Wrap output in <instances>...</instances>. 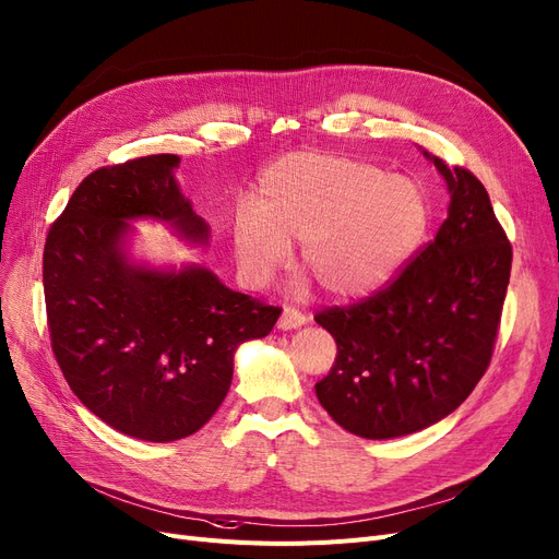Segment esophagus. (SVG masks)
I'll use <instances>...</instances> for the list:
<instances>
[{"label":"esophagus","mask_w":559,"mask_h":559,"mask_svg":"<svg viewBox=\"0 0 559 559\" xmlns=\"http://www.w3.org/2000/svg\"><path fill=\"white\" fill-rule=\"evenodd\" d=\"M306 324V314L299 312L297 308H285L281 312V320H278V329L289 331V329H299Z\"/></svg>","instance_id":"esophagus-1"}]
</instances>
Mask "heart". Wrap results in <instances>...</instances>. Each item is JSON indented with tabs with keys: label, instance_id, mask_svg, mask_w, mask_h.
Segmentation results:
<instances>
[{
	"label": "heart",
	"instance_id": "heart-1",
	"mask_svg": "<svg viewBox=\"0 0 559 559\" xmlns=\"http://www.w3.org/2000/svg\"><path fill=\"white\" fill-rule=\"evenodd\" d=\"M258 212L235 224V253L249 278L266 283L287 264L289 245H301V266L335 299L366 297L391 281L429 224L418 182L320 153L272 166Z\"/></svg>",
	"mask_w": 559,
	"mask_h": 559
}]
</instances>
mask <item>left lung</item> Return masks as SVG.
<instances>
[{"mask_svg":"<svg viewBox=\"0 0 559 559\" xmlns=\"http://www.w3.org/2000/svg\"><path fill=\"white\" fill-rule=\"evenodd\" d=\"M427 157L450 191L439 233L372 297L314 314L337 345L314 393L360 439H395L443 420L493 356L512 245L484 185Z\"/></svg>","mask_w":559,"mask_h":559,"instance_id":"8db88e82","label":"left lung"}]
</instances>
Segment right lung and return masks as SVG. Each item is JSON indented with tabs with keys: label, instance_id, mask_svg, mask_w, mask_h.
<instances>
[{
	"label": "right lung",
	"instance_id": "obj_1",
	"mask_svg": "<svg viewBox=\"0 0 559 559\" xmlns=\"http://www.w3.org/2000/svg\"><path fill=\"white\" fill-rule=\"evenodd\" d=\"M178 164V155H148L93 171L43 251L47 329L72 393L109 427L153 443L185 439L214 416L235 349L264 337L281 314L205 266L130 262V219L166 222L207 245L210 226L174 178Z\"/></svg>",
	"mask_w": 559,
	"mask_h": 559
}]
</instances>
